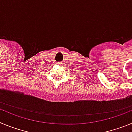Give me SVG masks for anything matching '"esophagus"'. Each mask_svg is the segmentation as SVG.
I'll list each match as a JSON object with an SVG mask.
<instances>
[{
    "label": "esophagus",
    "mask_w": 132,
    "mask_h": 132,
    "mask_svg": "<svg viewBox=\"0 0 132 132\" xmlns=\"http://www.w3.org/2000/svg\"><path fill=\"white\" fill-rule=\"evenodd\" d=\"M59 63V64H60V63Z\"/></svg>",
    "instance_id": "obj_1"
}]
</instances>
